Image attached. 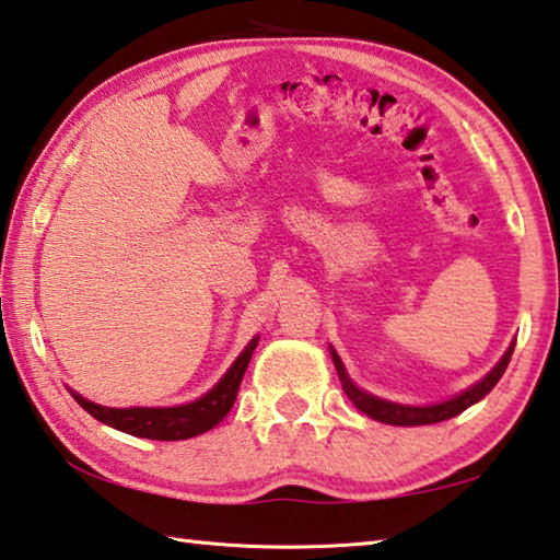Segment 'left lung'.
Wrapping results in <instances>:
<instances>
[{"label":"left lung","instance_id":"1","mask_svg":"<svg viewBox=\"0 0 560 560\" xmlns=\"http://www.w3.org/2000/svg\"><path fill=\"white\" fill-rule=\"evenodd\" d=\"M512 352H514V345L504 352V358L500 360V364H497V368L490 374H487L482 382H477L475 386H470V389L463 392L460 396H455V399H451V401L433 404V406H401V404L377 399V396L358 389V386L350 382L348 372H345L342 362L335 352H332V362H335V370H338V377L342 382V392L348 394V399L354 406H358L362 413H368L370 419L382 421V423H392V425H425V423L448 421V419H453V416L463 413L467 406L480 401L485 394H490L492 386L500 382V377L504 374L506 364H510Z\"/></svg>","mask_w":560,"mask_h":560}]
</instances>
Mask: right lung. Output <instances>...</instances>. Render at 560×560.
Returning <instances> with one entry per match:
<instances>
[{"instance_id": "add662e5", "label": "right lung", "mask_w": 560, "mask_h": 560, "mask_svg": "<svg viewBox=\"0 0 560 560\" xmlns=\"http://www.w3.org/2000/svg\"><path fill=\"white\" fill-rule=\"evenodd\" d=\"M254 348H257V338L247 345L245 352L235 360L225 377L212 386L206 396H200L198 401H190L186 406H171V409H139V406L137 409H107V406L83 399L80 394L73 396L90 416H95L97 421H103L117 431L151 441H186L192 439V435L210 431L212 425H218L225 419L232 404L237 399L240 382L245 377Z\"/></svg>"}]
</instances>
